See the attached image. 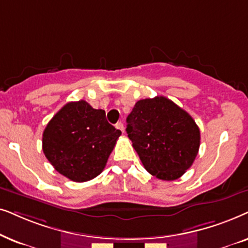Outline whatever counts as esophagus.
<instances>
[{
	"label": "esophagus",
	"mask_w": 248,
	"mask_h": 248,
	"mask_svg": "<svg viewBox=\"0 0 248 248\" xmlns=\"http://www.w3.org/2000/svg\"><path fill=\"white\" fill-rule=\"evenodd\" d=\"M115 128H117V129H119L120 131H122V133L124 131V124H122V122H118V124H115Z\"/></svg>",
	"instance_id": "esophagus-1"
}]
</instances>
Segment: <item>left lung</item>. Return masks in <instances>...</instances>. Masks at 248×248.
Returning a JSON list of instances; mask_svg holds the SVG:
<instances>
[{
  "label": "left lung",
  "mask_w": 248,
  "mask_h": 248,
  "mask_svg": "<svg viewBox=\"0 0 248 248\" xmlns=\"http://www.w3.org/2000/svg\"><path fill=\"white\" fill-rule=\"evenodd\" d=\"M127 134L145 169L161 180H176L199 153L194 119L164 96L138 101L127 117Z\"/></svg>",
  "instance_id": "left-lung-1"
}]
</instances>
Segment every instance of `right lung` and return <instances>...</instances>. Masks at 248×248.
Wrapping results in <instances>:
<instances>
[{
    "instance_id": "1",
    "label": "right lung",
    "mask_w": 248,
    "mask_h": 248,
    "mask_svg": "<svg viewBox=\"0 0 248 248\" xmlns=\"http://www.w3.org/2000/svg\"><path fill=\"white\" fill-rule=\"evenodd\" d=\"M120 135L108 122L104 110L84 100L69 102L46 126L43 152L59 173L84 183L103 171Z\"/></svg>"
}]
</instances>
